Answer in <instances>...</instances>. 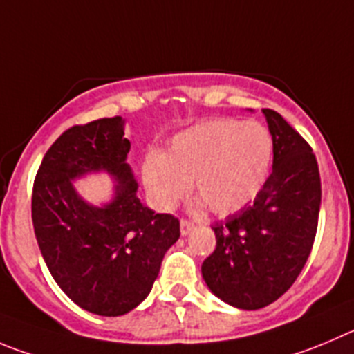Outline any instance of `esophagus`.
I'll return each instance as SVG.
<instances>
[{
	"instance_id": "1",
	"label": "esophagus",
	"mask_w": 354,
	"mask_h": 354,
	"mask_svg": "<svg viewBox=\"0 0 354 354\" xmlns=\"http://www.w3.org/2000/svg\"><path fill=\"white\" fill-rule=\"evenodd\" d=\"M194 229H196V225H194L192 222H188V220H181V222H180L181 236H188V234L192 232Z\"/></svg>"
}]
</instances>
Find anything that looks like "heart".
<instances>
[{"label":"heart","instance_id":"obj_1","mask_svg":"<svg viewBox=\"0 0 354 354\" xmlns=\"http://www.w3.org/2000/svg\"><path fill=\"white\" fill-rule=\"evenodd\" d=\"M272 153V138L263 125L218 118L178 132L166 153L147 157L143 181L160 209H171L187 196L192 181L201 197L197 204L227 216L259 196Z\"/></svg>","mask_w":354,"mask_h":354}]
</instances>
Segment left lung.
I'll use <instances>...</instances> for the list:
<instances>
[{
	"instance_id": "left-lung-1",
	"label": "left lung",
	"mask_w": 354,
	"mask_h": 354,
	"mask_svg": "<svg viewBox=\"0 0 354 354\" xmlns=\"http://www.w3.org/2000/svg\"><path fill=\"white\" fill-rule=\"evenodd\" d=\"M274 143L272 173L252 204L213 225L204 260L207 288L237 309L277 300L306 266L318 229L322 181L307 141L274 110H262Z\"/></svg>"
}]
</instances>
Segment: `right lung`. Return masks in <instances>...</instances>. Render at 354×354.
Listing matches in <instances>:
<instances>
[{
    "instance_id": "1",
    "label": "right lung",
    "mask_w": 354,
    "mask_h": 354,
    "mask_svg": "<svg viewBox=\"0 0 354 354\" xmlns=\"http://www.w3.org/2000/svg\"><path fill=\"white\" fill-rule=\"evenodd\" d=\"M124 127V118L113 117L62 132L32 187V227L43 260L62 292L99 316H122L140 306L180 237L178 218L155 213L138 197ZM95 172L115 183L102 207L74 188L78 177Z\"/></svg>"
}]
</instances>
